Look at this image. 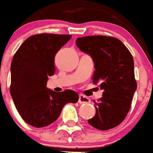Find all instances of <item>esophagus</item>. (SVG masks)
<instances>
[{
  "instance_id": "obj_1",
  "label": "esophagus",
  "mask_w": 153,
  "mask_h": 153,
  "mask_svg": "<svg viewBox=\"0 0 153 153\" xmlns=\"http://www.w3.org/2000/svg\"><path fill=\"white\" fill-rule=\"evenodd\" d=\"M78 102L79 104H88V103L91 102V100L89 99L88 97L84 96V95H80Z\"/></svg>"
}]
</instances>
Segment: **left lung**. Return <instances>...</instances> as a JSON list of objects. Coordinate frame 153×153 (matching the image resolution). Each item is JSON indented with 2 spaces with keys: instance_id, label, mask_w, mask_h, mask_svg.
<instances>
[{
  "instance_id": "8db88e82",
  "label": "left lung",
  "mask_w": 153,
  "mask_h": 153,
  "mask_svg": "<svg viewBox=\"0 0 153 153\" xmlns=\"http://www.w3.org/2000/svg\"><path fill=\"white\" fill-rule=\"evenodd\" d=\"M76 44L92 57L96 69L92 82H99L104 91L98 102L95 101L96 114L88 123L100 130L113 128L126 118L137 89L133 56L126 46L114 37H82Z\"/></svg>"
}]
</instances>
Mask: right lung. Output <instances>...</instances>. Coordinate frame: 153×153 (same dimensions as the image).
<instances>
[{"label":"right lung","instance_id":"add662e5","mask_svg":"<svg viewBox=\"0 0 153 153\" xmlns=\"http://www.w3.org/2000/svg\"><path fill=\"white\" fill-rule=\"evenodd\" d=\"M71 38L70 34H34L13 57L10 91L19 115L31 126L49 125L67 103L78 101V94L72 90L55 92L46 87L48 76L55 72V55Z\"/></svg>","mask_w":153,"mask_h":153}]
</instances>
